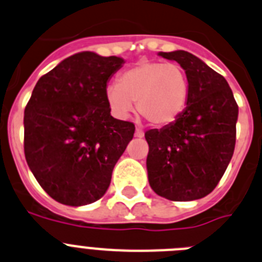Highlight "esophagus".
Instances as JSON below:
<instances>
[{"label": "esophagus", "mask_w": 262, "mask_h": 262, "mask_svg": "<svg viewBox=\"0 0 262 262\" xmlns=\"http://www.w3.org/2000/svg\"><path fill=\"white\" fill-rule=\"evenodd\" d=\"M143 136H145V132H143L141 128H137L136 129V137H137V138H142Z\"/></svg>", "instance_id": "34e87169"}]
</instances>
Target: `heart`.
Listing matches in <instances>:
<instances>
[{
  "instance_id": "heart-1",
  "label": "heart",
  "mask_w": 262,
  "mask_h": 262,
  "mask_svg": "<svg viewBox=\"0 0 262 262\" xmlns=\"http://www.w3.org/2000/svg\"><path fill=\"white\" fill-rule=\"evenodd\" d=\"M106 98L117 117H126L137 103L138 112L154 125L173 123L189 98L186 71L177 63L145 60L124 71L119 84H110Z\"/></svg>"
}]
</instances>
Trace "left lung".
<instances>
[{
    "label": "left lung",
    "instance_id": "obj_1",
    "mask_svg": "<svg viewBox=\"0 0 262 262\" xmlns=\"http://www.w3.org/2000/svg\"><path fill=\"white\" fill-rule=\"evenodd\" d=\"M186 71V108L168 125L145 133L148 182L173 202L200 199L213 191L233 158L238 104L224 76L183 50L159 53Z\"/></svg>",
    "mask_w": 262,
    "mask_h": 262
}]
</instances>
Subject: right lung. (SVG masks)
Instances as JSON below:
<instances>
[{
  "label": "right lung",
  "mask_w": 262,
  "mask_h": 262,
  "mask_svg": "<svg viewBox=\"0 0 262 262\" xmlns=\"http://www.w3.org/2000/svg\"><path fill=\"white\" fill-rule=\"evenodd\" d=\"M124 59L77 53L36 84L24 110V155L54 200L79 207L101 199L136 126L111 116L107 81Z\"/></svg>",
  "instance_id": "right-lung-1"
}]
</instances>
